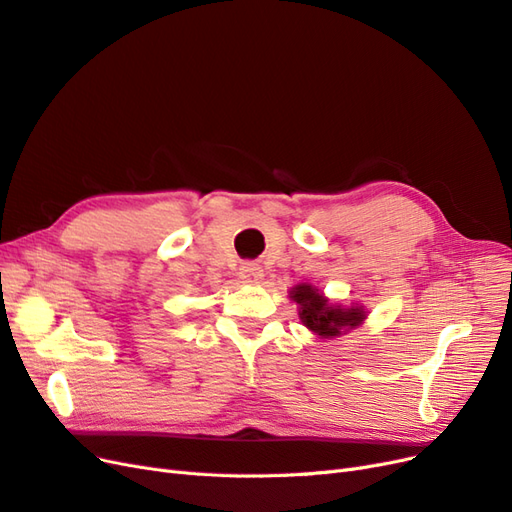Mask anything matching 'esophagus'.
<instances>
[{
  "label": "esophagus",
  "instance_id": "34e87169",
  "mask_svg": "<svg viewBox=\"0 0 512 512\" xmlns=\"http://www.w3.org/2000/svg\"><path fill=\"white\" fill-rule=\"evenodd\" d=\"M239 275L245 284H260L262 277H265V271H262V267L256 265V262H245L239 269Z\"/></svg>",
  "mask_w": 512,
  "mask_h": 512
}]
</instances>
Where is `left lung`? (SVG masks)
I'll return each mask as SVG.
<instances>
[{"instance_id": "8db88e82", "label": "left lung", "mask_w": 512, "mask_h": 512, "mask_svg": "<svg viewBox=\"0 0 512 512\" xmlns=\"http://www.w3.org/2000/svg\"><path fill=\"white\" fill-rule=\"evenodd\" d=\"M290 301L297 303L299 320L320 339H331L344 335L356 327H361L367 318L365 305L359 303H333L329 297H324L312 284H297L288 290Z\"/></svg>"}]
</instances>
